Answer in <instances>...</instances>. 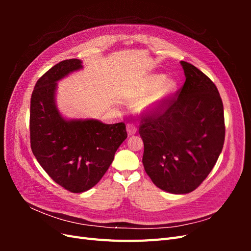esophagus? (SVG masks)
<instances>
[{"instance_id":"1","label":"esophagus","mask_w":251,"mask_h":251,"mask_svg":"<svg viewBox=\"0 0 251 251\" xmlns=\"http://www.w3.org/2000/svg\"><path fill=\"white\" fill-rule=\"evenodd\" d=\"M126 131H127L128 135H134V134H136V132H137V128H136V126L134 125L128 124L126 126Z\"/></svg>"}]
</instances>
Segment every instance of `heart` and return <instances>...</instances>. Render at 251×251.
I'll return each instance as SVG.
<instances>
[{
  "mask_svg": "<svg viewBox=\"0 0 251 251\" xmlns=\"http://www.w3.org/2000/svg\"><path fill=\"white\" fill-rule=\"evenodd\" d=\"M176 87V82L174 79L166 78L163 75H151V76H148L143 80L139 88V94L141 96L150 94L146 103L143 104V109L153 111L160 108L175 93Z\"/></svg>",
  "mask_w": 251,
  "mask_h": 251,
  "instance_id": "heart-1",
  "label": "heart"
}]
</instances>
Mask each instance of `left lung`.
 <instances>
[{
	"mask_svg": "<svg viewBox=\"0 0 251 251\" xmlns=\"http://www.w3.org/2000/svg\"><path fill=\"white\" fill-rule=\"evenodd\" d=\"M185 82L174 98L143 116L142 163L153 183L171 194L198 187L221 154L224 110L216 85L198 68L180 63Z\"/></svg>",
	"mask_w": 251,
	"mask_h": 251,
	"instance_id": "left-lung-1",
	"label": "left lung"
}]
</instances>
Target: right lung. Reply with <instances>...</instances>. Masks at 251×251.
<instances>
[{"mask_svg":"<svg viewBox=\"0 0 251 251\" xmlns=\"http://www.w3.org/2000/svg\"><path fill=\"white\" fill-rule=\"evenodd\" d=\"M82 69L81 60L66 59L36 81L30 101L32 153L51 179L71 193L89 191L108 171L127 134L124 123L66 119L55 102L57 81Z\"/></svg>","mask_w":251,"mask_h":251,"instance_id":"1","label":"right lung"}]
</instances>
